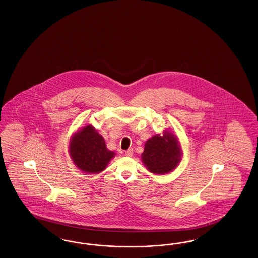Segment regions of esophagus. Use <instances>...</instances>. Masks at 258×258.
I'll use <instances>...</instances> for the list:
<instances>
[{
    "label": "esophagus",
    "mask_w": 258,
    "mask_h": 258,
    "mask_svg": "<svg viewBox=\"0 0 258 258\" xmlns=\"http://www.w3.org/2000/svg\"><path fill=\"white\" fill-rule=\"evenodd\" d=\"M124 155H126V156H128V157L133 156V155H134V150H133V149H128V150H126V151L124 152Z\"/></svg>",
    "instance_id": "esophagus-1"
}]
</instances>
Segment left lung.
I'll return each mask as SVG.
<instances>
[{
	"instance_id": "obj_1",
	"label": "left lung",
	"mask_w": 258,
	"mask_h": 258,
	"mask_svg": "<svg viewBox=\"0 0 258 258\" xmlns=\"http://www.w3.org/2000/svg\"><path fill=\"white\" fill-rule=\"evenodd\" d=\"M141 157L150 172L161 175L172 172L179 163L181 149L173 134H156L146 142Z\"/></svg>"
}]
</instances>
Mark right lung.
<instances>
[{"label": "right lung", "mask_w": 258, "mask_h": 258, "mask_svg": "<svg viewBox=\"0 0 258 258\" xmlns=\"http://www.w3.org/2000/svg\"><path fill=\"white\" fill-rule=\"evenodd\" d=\"M70 154L77 167L85 173L97 174L105 169L113 157L107 150L103 136L91 125H87L73 137Z\"/></svg>", "instance_id": "add662e5"}]
</instances>
